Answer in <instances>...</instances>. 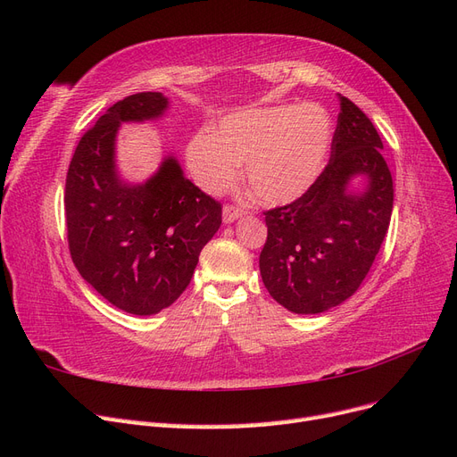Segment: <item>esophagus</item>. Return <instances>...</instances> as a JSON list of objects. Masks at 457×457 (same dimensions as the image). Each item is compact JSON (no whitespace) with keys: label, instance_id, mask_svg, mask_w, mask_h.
Segmentation results:
<instances>
[{"label":"esophagus","instance_id":"obj_1","mask_svg":"<svg viewBox=\"0 0 457 457\" xmlns=\"http://www.w3.org/2000/svg\"><path fill=\"white\" fill-rule=\"evenodd\" d=\"M242 215H244V210H240V207H237V205H225L223 207V220H225V223H232V220H237Z\"/></svg>","mask_w":457,"mask_h":457}]
</instances>
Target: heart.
<instances>
[{"label":"heart","mask_w":457,"mask_h":457,"mask_svg":"<svg viewBox=\"0 0 457 457\" xmlns=\"http://www.w3.org/2000/svg\"><path fill=\"white\" fill-rule=\"evenodd\" d=\"M331 141V118L318 104L245 108L198 131L187 146L195 181L207 192L232 188L247 163V187L270 205L299 198L320 175Z\"/></svg>","instance_id":"heart-1"}]
</instances>
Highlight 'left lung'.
<instances>
[{
	"label": "left lung",
	"mask_w": 457,
	"mask_h": 457,
	"mask_svg": "<svg viewBox=\"0 0 457 457\" xmlns=\"http://www.w3.org/2000/svg\"><path fill=\"white\" fill-rule=\"evenodd\" d=\"M324 171L305 195L265 212L259 270L270 297L295 314H318L349 299L371 267L391 223L393 177L370 118L347 96ZM366 174L361 195L350 179Z\"/></svg>",
	"instance_id": "obj_1"
}]
</instances>
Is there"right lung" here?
Instances as JSON below:
<instances>
[{
  "instance_id": "add662e5",
  "label": "right lung",
  "mask_w": 457,
  "mask_h": 457,
  "mask_svg": "<svg viewBox=\"0 0 457 457\" xmlns=\"http://www.w3.org/2000/svg\"><path fill=\"white\" fill-rule=\"evenodd\" d=\"M165 110L168 99L154 91L110 106L79 139L64 188L68 247L81 278L139 316L160 312L185 292L223 213L173 156L143 185L120 179V123L156 120Z\"/></svg>"
}]
</instances>
